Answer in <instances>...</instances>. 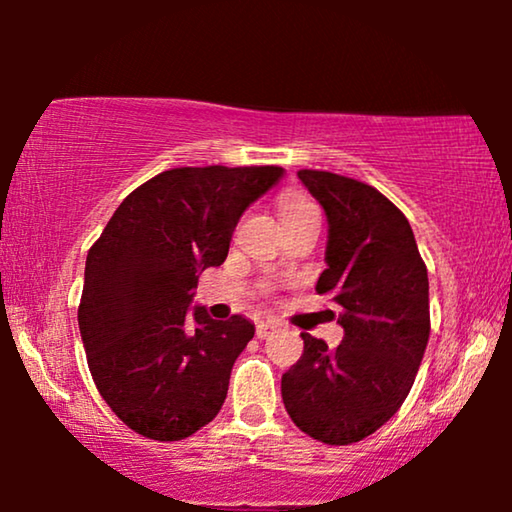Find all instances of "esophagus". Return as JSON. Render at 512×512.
<instances>
[{
    "mask_svg": "<svg viewBox=\"0 0 512 512\" xmlns=\"http://www.w3.org/2000/svg\"><path fill=\"white\" fill-rule=\"evenodd\" d=\"M279 321H272V319H268V321H258L256 324V338H268V335H272L275 331H279Z\"/></svg>",
    "mask_w": 512,
    "mask_h": 512,
    "instance_id": "34e87169",
    "label": "esophagus"
}]
</instances>
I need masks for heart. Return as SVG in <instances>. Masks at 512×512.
Wrapping results in <instances>:
<instances>
[{
	"instance_id": "b5f03b06",
	"label": "heart",
	"mask_w": 512,
	"mask_h": 512,
	"mask_svg": "<svg viewBox=\"0 0 512 512\" xmlns=\"http://www.w3.org/2000/svg\"><path fill=\"white\" fill-rule=\"evenodd\" d=\"M279 209H282L284 221L296 219V216H303L307 212H319V209L314 207V202H310L300 193H284L282 200H279Z\"/></svg>"
}]
</instances>
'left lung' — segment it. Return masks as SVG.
<instances>
[{
	"mask_svg": "<svg viewBox=\"0 0 512 512\" xmlns=\"http://www.w3.org/2000/svg\"><path fill=\"white\" fill-rule=\"evenodd\" d=\"M298 179L326 212L317 293L340 310L345 340L328 349L300 333L303 356L282 375L284 408L319 443L352 445L389 422L415 384L431 333L429 275L408 219L377 188L321 170Z\"/></svg>",
	"mask_w": 512,
	"mask_h": 512,
	"instance_id": "8db88e82",
	"label": "left lung"
}]
</instances>
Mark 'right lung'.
Returning <instances> with one entry per match:
<instances>
[{
	"instance_id": "1",
	"label": "right lung",
	"mask_w": 512,
	"mask_h": 512,
	"mask_svg": "<svg viewBox=\"0 0 512 512\" xmlns=\"http://www.w3.org/2000/svg\"><path fill=\"white\" fill-rule=\"evenodd\" d=\"M277 165L174 167L125 198L90 247L79 328L90 375L116 417L172 443L219 415L254 324L188 312L198 272L221 265L244 209Z\"/></svg>"
}]
</instances>
